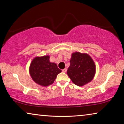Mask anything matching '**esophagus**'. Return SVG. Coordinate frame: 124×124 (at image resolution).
I'll list each match as a JSON object with an SVG mask.
<instances>
[{"mask_svg": "<svg viewBox=\"0 0 124 124\" xmlns=\"http://www.w3.org/2000/svg\"><path fill=\"white\" fill-rule=\"evenodd\" d=\"M67 68H64V69H63V70H62V72L64 73H66L67 72Z\"/></svg>", "mask_w": 124, "mask_h": 124, "instance_id": "34e87169", "label": "esophagus"}]
</instances>
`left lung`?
Segmentation results:
<instances>
[{"mask_svg":"<svg viewBox=\"0 0 124 124\" xmlns=\"http://www.w3.org/2000/svg\"><path fill=\"white\" fill-rule=\"evenodd\" d=\"M67 74L72 82L79 86L92 80L96 73V65L89 54L75 52L73 53Z\"/></svg>","mask_w":124,"mask_h":124,"instance_id":"left-lung-1","label":"left lung"}]
</instances>
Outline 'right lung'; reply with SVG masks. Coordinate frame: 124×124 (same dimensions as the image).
Returning <instances> with one entry per match:
<instances>
[{
    "mask_svg": "<svg viewBox=\"0 0 124 124\" xmlns=\"http://www.w3.org/2000/svg\"><path fill=\"white\" fill-rule=\"evenodd\" d=\"M50 56L35 57L31 63L29 74L35 83L47 86L54 83L57 75L62 72L55 63L50 61Z\"/></svg>",
    "mask_w": 124,
    "mask_h": 124,
    "instance_id": "right-lung-1",
    "label": "right lung"
}]
</instances>
